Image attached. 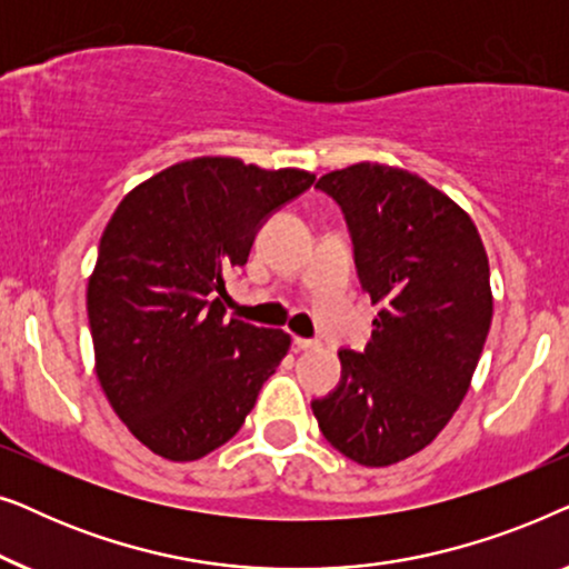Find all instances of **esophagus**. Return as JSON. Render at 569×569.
<instances>
[{
  "label": "esophagus",
  "mask_w": 569,
  "mask_h": 569,
  "mask_svg": "<svg viewBox=\"0 0 569 569\" xmlns=\"http://www.w3.org/2000/svg\"><path fill=\"white\" fill-rule=\"evenodd\" d=\"M295 347L302 349V352H308V349L321 347V341H318V339H306V337H295Z\"/></svg>",
  "instance_id": "esophagus-1"
}]
</instances>
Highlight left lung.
I'll use <instances>...</instances> for the list:
<instances>
[{
	"mask_svg": "<svg viewBox=\"0 0 569 569\" xmlns=\"http://www.w3.org/2000/svg\"><path fill=\"white\" fill-rule=\"evenodd\" d=\"M316 186L345 212L380 310L365 352H339L337 391L310 407L339 453L391 466L430 446L469 391L492 323L487 251L469 212L403 168L357 162Z\"/></svg>",
	"mask_w": 569,
	"mask_h": 569,
	"instance_id": "8db88e82",
	"label": "left lung"
}]
</instances>
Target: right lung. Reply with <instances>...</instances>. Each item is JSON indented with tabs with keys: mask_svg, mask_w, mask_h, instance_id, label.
Returning a JSON list of instances; mask_svg holds the SVG:
<instances>
[{
	"mask_svg": "<svg viewBox=\"0 0 569 569\" xmlns=\"http://www.w3.org/2000/svg\"><path fill=\"white\" fill-rule=\"evenodd\" d=\"M313 181L207 154L134 186L108 220L88 279L96 372L154 456L197 461L224 446L290 352L282 329L224 321V279L263 217Z\"/></svg>",
	"mask_w": 569,
	"mask_h": 569,
	"instance_id": "add662e5",
	"label": "right lung"
}]
</instances>
